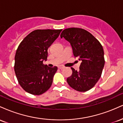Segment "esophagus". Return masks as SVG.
<instances>
[{"instance_id":"obj_1","label":"esophagus","mask_w":123,"mask_h":123,"mask_svg":"<svg viewBox=\"0 0 123 123\" xmlns=\"http://www.w3.org/2000/svg\"><path fill=\"white\" fill-rule=\"evenodd\" d=\"M65 68V66H63V65H60L58 66V68L60 69H63Z\"/></svg>"}]
</instances>
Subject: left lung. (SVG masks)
I'll return each instance as SVG.
<instances>
[{
  "label": "left lung",
  "mask_w": 123,
  "mask_h": 123,
  "mask_svg": "<svg viewBox=\"0 0 123 123\" xmlns=\"http://www.w3.org/2000/svg\"><path fill=\"white\" fill-rule=\"evenodd\" d=\"M70 43L74 58L81 62L79 70L73 68L72 74L66 81L72 88L79 92L91 89L101 77L105 65L104 52L100 42L90 32L79 28L64 29L61 37Z\"/></svg>",
  "instance_id": "obj_1"
}]
</instances>
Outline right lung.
<instances>
[{"label": "right lung", "instance_id": "add662e5", "mask_svg": "<svg viewBox=\"0 0 123 123\" xmlns=\"http://www.w3.org/2000/svg\"><path fill=\"white\" fill-rule=\"evenodd\" d=\"M62 29H36L21 42L15 55L14 71L19 85L26 92L39 95L50 88L57 66L43 64L48 49Z\"/></svg>", "mask_w": 123, "mask_h": 123}]
</instances>
